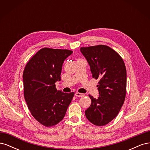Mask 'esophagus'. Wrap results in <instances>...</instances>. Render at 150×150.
I'll list each match as a JSON object with an SVG mask.
<instances>
[{
  "label": "esophagus",
  "mask_w": 150,
  "mask_h": 150,
  "mask_svg": "<svg viewBox=\"0 0 150 150\" xmlns=\"http://www.w3.org/2000/svg\"><path fill=\"white\" fill-rule=\"evenodd\" d=\"M75 95L76 96H78V97H83V96H84V94H82V93H75Z\"/></svg>",
  "instance_id": "obj_1"
}]
</instances>
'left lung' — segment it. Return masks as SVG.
I'll return each mask as SVG.
<instances>
[{
    "label": "left lung",
    "mask_w": 150,
    "mask_h": 150,
    "mask_svg": "<svg viewBox=\"0 0 150 150\" xmlns=\"http://www.w3.org/2000/svg\"><path fill=\"white\" fill-rule=\"evenodd\" d=\"M90 66L93 78L99 79L96 99L89 95L91 104L85 111L94 125L104 126L115 119L124 103L126 93V69L120 54L105 45L81 47Z\"/></svg>",
    "instance_id": "left-lung-1"
}]
</instances>
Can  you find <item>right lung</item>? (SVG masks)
Listing matches in <instances>:
<instances>
[{
	"label": "right lung",
	"instance_id": "add662e5",
	"mask_svg": "<svg viewBox=\"0 0 150 150\" xmlns=\"http://www.w3.org/2000/svg\"><path fill=\"white\" fill-rule=\"evenodd\" d=\"M72 53L67 49L42 48L27 63L23 73L24 95L31 115L39 123L50 127L66 115L74 93L57 91L62 64Z\"/></svg>",
	"mask_w": 150,
	"mask_h": 150
}]
</instances>
